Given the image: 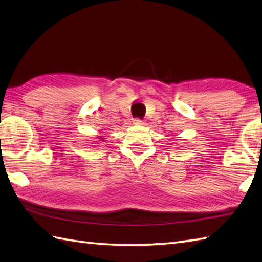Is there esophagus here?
<instances>
[{
  "instance_id": "esophagus-1",
  "label": "esophagus",
  "mask_w": 262,
  "mask_h": 262,
  "mask_svg": "<svg viewBox=\"0 0 262 262\" xmlns=\"http://www.w3.org/2000/svg\"><path fill=\"white\" fill-rule=\"evenodd\" d=\"M133 122H134V125H141V124H143V121L141 119H138V118H135L134 120H133Z\"/></svg>"
}]
</instances>
